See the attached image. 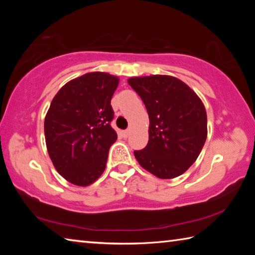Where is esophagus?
<instances>
[{"label": "esophagus", "mask_w": 255, "mask_h": 255, "mask_svg": "<svg viewBox=\"0 0 255 255\" xmlns=\"http://www.w3.org/2000/svg\"><path fill=\"white\" fill-rule=\"evenodd\" d=\"M123 136H124L125 138H127V137L129 136V129H126V130L123 131Z\"/></svg>", "instance_id": "esophagus-1"}]
</instances>
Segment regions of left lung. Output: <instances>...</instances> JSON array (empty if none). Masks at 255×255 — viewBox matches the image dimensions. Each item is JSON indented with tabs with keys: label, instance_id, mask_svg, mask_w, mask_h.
Segmentation results:
<instances>
[{
	"label": "left lung",
	"instance_id": "8db88e82",
	"mask_svg": "<svg viewBox=\"0 0 255 255\" xmlns=\"http://www.w3.org/2000/svg\"><path fill=\"white\" fill-rule=\"evenodd\" d=\"M129 85L143 100L149 117L148 143L135 157L159 179L184 173L199 156L207 138V114L199 97L169 75L131 77Z\"/></svg>",
	"mask_w": 255,
	"mask_h": 255
}]
</instances>
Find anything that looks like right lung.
Segmentation results:
<instances>
[{
  "mask_svg": "<svg viewBox=\"0 0 255 255\" xmlns=\"http://www.w3.org/2000/svg\"><path fill=\"white\" fill-rule=\"evenodd\" d=\"M118 84L117 76L88 73L66 83L51 101L45 118L47 150L68 182L86 187L105 171L117 139L110 102Z\"/></svg>",
  "mask_w": 255,
  "mask_h": 255,
  "instance_id": "right-lung-1",
  "label": "right lung"
}]
</instances>
